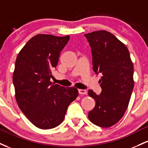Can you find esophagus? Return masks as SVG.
Instances as JSON below:
<instances>
[{"instance_id": "1", "label": "esophagus", "mask_w": 148, "mask_h": 148, "mask_svg": "<svg viewBox=\"0 0 148 148\" xmlns=\"http://www.w3.org/2000/svg\"><path fill=\"white\" fill-rule=\"evenodd\" d=\"M78 92L79 94H87V91L84 89H78Z\"/></svg>"}]
</instances>
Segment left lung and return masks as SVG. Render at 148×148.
Wrapping results in <instances>:
<instances>
[{"mask_svg":"<svg viewBox=\"0 0 148 148\" xmlns=\"http://www.w3.org/2000/svg\"><path fill=\"white\" fill-rule=\"evenodd\" d=\"M84 36L92 49L93 70L103 75L99 79L101 94L88 91L96 101L88 117L95 125L110 127L127 109L134 86V66L127 47L111 33L96 31Z\"/></svg>","mask_w":148,"mask_h":148,"instance_id":"1","label":"left lung"}]
</instances>
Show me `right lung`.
I'll return each instance as SVG.
<instances>
[{
  "instance_id": "obj_1",
  "label": "right lung",
  "mask_w": 148,
  "mask_h": 148,
  "mask_svg": "<svg viewBox=\"0 0 148 148\" xmlns=\"http://www.w3.org/2000/svg\"><path fill=\"white\" fill-rule=\"evenodd\" d=\"M70 39L47 34L36 35L18 54L13 84L16 103L36 127L50 129L64 120L68 107L78 96L75 87H64L50 82L52 70Z\"/></svg>"
}]
</instances>
